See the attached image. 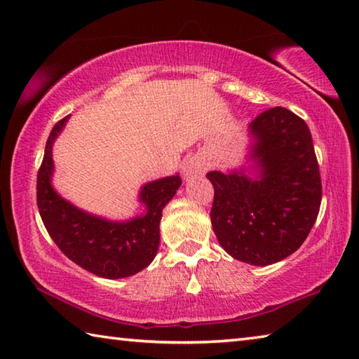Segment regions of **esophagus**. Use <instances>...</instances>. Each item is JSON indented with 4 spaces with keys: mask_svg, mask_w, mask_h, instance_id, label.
I'll return each mask as SVG.
<instances>
[{
    "mask_svg": "<svg viewBox=\"0 0 359 359\" xmlns=\"http://www.w3.org/2000/svg\"><path fill=\"white\" fill-rule=\"evenodd\" d=\"M198 172H203L201 167L192 164V162H191V164H187L184 168H182V173H184V177H192V175L198 173Z\"/></svg>",
    "mask_w": 359,
    "mask_h": 359,
    "instance_id": "obj_1",
    "label": "esophagus"
}]
</instances>
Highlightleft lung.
I'll use <instances>...</instances> for the list:
<instances>
[{"mask_svg": "<svg viewBox=\"0 0 359 359\" xmlns=\"http://www.w3.org/2000/svg\"><path fill=\"white\" fill-rule=\"evenodd\" d=\"M250 131L259 177L209 172L211 222L228 255L269 266L287 258L308 238L319 215L322 181L305 120L276 106L261 112Z\"/></svg>", "mask_w": 359, "mask_h": 359, "instance_id": "obj_1", "label": "left lung"}]
</instances>
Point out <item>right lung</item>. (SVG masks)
Masks as SVG:
<instances>
[{
  "instance_id": "obj_1",
  "label": "right lung",
  "mask_w": 359,
  "mask_h": 359,
  "mask_svg": "<svg viewBox=\"0 0 359 359\" xmlns=\"http://www.w3.org/2000/svg\"><path fill=\"white\" fill-rule=\"evenodd\" d=\"M69 116L53 126L37 173V208L46 231L67 258L103 278H125L140 272L156 256L162 209L177 194L181 178L148 182L140 192L147 214L117 223L98 219L60 198L51 187V147Z\"/></svg>"
}]
</instances>
